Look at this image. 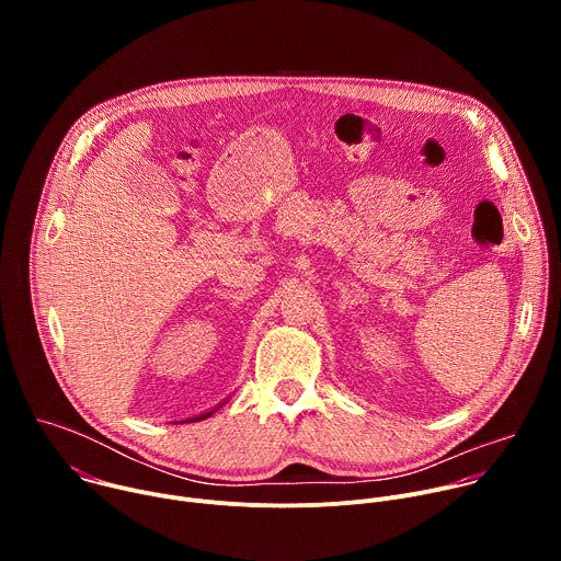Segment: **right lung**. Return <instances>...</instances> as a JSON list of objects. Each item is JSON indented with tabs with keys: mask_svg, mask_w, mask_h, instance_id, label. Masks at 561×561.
Wrapping results in <instances>:
<instances>
[{
	"mask_svg": "<svg viewBox=\"0 0 561 561\" xmlns=\"http://www.w3.org/2000/svg\"><path fill=\"white\" fill-rule=\"evenodd\" d=\"M215 411H210V413H204V415H199V417H195V420H191V422H199V420H206V417H210Z\"/></svg>",
	"mask_w": 561,
	"mask_h": 561,
	"instance_id": "1",
	"label": "right lung"
}]
</instances>
